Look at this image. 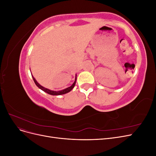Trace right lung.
<instances>
[{"label": "right lung", "mask_w": 156, "mask_h": 156, "mask_svg": "<svg viewBox=\"0 0 156 156\" xmlns=\"http://www.w3.org/2000/svg\"><path fill=\"white\" fill-rule=\"evenodd\" d=\"M32 78H33V80H34V81L36 84V85L39 88H40L41 90L44 91L45 92L48 93L49 94H51V95H53V96H58V95H62V94H66V93H68L69 92H70L75 87V83H76V79H77V75H75V81L74 83L72 84V86H70L68 88H65L64 90H59V91H54V90H49L48 88H46L44 87H42L41 85H40V84L37 82L36 80L35 79V78L32 76Z\"/></svg>", "instance_id": "1"}]
</instances>
